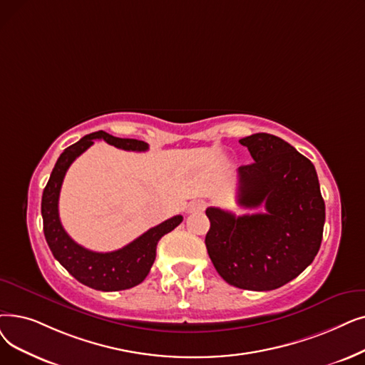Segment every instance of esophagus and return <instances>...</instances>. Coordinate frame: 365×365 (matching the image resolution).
<instances>
[{
  "instance_id": "1",
  "label": "esophagus",
  "mask_w": 365,
  "mask_h": 365,
  "mask_svg": "<svg viewBox=\"0 0 365 365\" xmlns=\"http://www.w3.org/2000/svg\"><path fill=\"white\" fill-rule=\"evenodd\" d=\"M204 207H205V202L204 201H194V202H191L189 204V212H200V210H204Z\"/></svg>"
}]
</instances>
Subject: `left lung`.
<instances>
[{"label": "left lung", "mask_w": 365, "mask_h": 365, "mask_svg": "<svg viewBox=\"0 0 365 365\" xmlns=\"http://www.w3.org/2000/svg\"><path fill=\"white\" fill-rule=\"evenodd\" d=\"M253 161L239 168L237 201L265 213L205 210V247L219 276L240 289L272 291L313 262L322 242L325 202L314 165L287 141L258 133L240 140Z\"/></svg>", "instance_id": "1"}]
</instances>
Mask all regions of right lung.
I'll return each instance as SVG.
<instances>
[{"mask_svg": "<svg viewBox=\"0 0 365 365\" xmlns=\"http://www.w3.org/2000/svg\"><path fill=\"white\" fill-rule=\"evenodd\" d=\"M93 140H104L118 149L145 152L149 145L141 140L119 138L104 131L92 133L61 153L47 182L41 198L43 231L53 257L81 283L97 291H123L137 287L150 272L156 257V245L163 235L176 228L183 217L180 215L167 219L141 234L138 239L113 252H93L77 245L61 224L58 201L62 180L68 167L78 155L93 145Z\"/></svg>", "mask_w": 365, "mask_h": 365, "instance_id": "add662e5", "label": "right lung"}]
</instances>
